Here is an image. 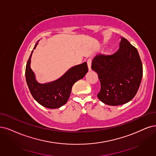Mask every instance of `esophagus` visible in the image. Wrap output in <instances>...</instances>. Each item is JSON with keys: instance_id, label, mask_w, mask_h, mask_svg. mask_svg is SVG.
<instances>
[{"instance_id": "obj_1", "label": "esophagus", "mask_w": 156, "mask_h": 156, "mask_svg": "<svg viewBox=\"0 0 156 156\" xmlns=\"http://www.w3.org/2000/svg\"><path fill=\"white\" fill-rule=\"evenodd\" d=\"M91 62H92V60L90 58L88 59L87 61V66H88V68H89V71L91 70Z\"/></svg>"}]
</instances>
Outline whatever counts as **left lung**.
I'll return each mask as SVG.
<instances>
[{"label":"left lung","instance_id":"8db88e82","mask_svg":"<svg viewBox=\"0 0 156 156\" xmlns=\"http://www.w3.org/2000/svg\"><path fill=\"white\" fill-rule=\"evenodd\" d=\"M91 68L98 76L101 89L97 96L108 105L130 101L139 89L143 66L137 49L122 38L119 49L111 55H97Z\"/></svg>","mask_w":156,"mask_h":156}]
</instances>
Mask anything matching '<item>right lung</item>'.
I'll return each mask as SVG.
<instances>
[{"instance_id":"add662e5","label":"right lung","mask_w":156,"mask_h":156,"mask_svg":"<svg viewBox=\"0 0 156 156\" xmlns=\"http://www.w3.org/2000/svg\"><path fill=\"white\" fill-rule=\"evenodd\" d=\"M37 44L34 45V49ZM32 53L26 67V82L32 96L40 105L49 108H59L65 105L70 96L74 83L83 78L88 72L87 63L84 62L71 68L56 81L40 84L37 82L30 67Z\"/></svg>"}]
</instances>
